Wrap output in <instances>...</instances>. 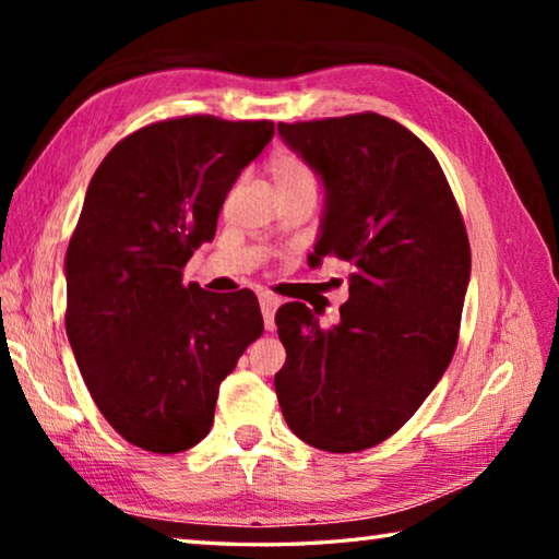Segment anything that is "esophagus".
Returning <instances> with one entry per match:
<instances>
[{"label":"esophagus","instance_id":"34e87169","mask_svg":"<svg viewBox=\"0 0 559 559\" xmlns=\"http://www.w3.org/2000/svg\"><path fill=\"white\" fill-rule=\"evenodd\" d=\"M259 302H261V313H263V323H266V330H273V313L281 306V300L273 296L269 290L259 293Z\"/></svg>","mask_w":559,"mask_h":559}]
</instances>
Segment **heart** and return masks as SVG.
Instances as JSON below:
<instances>
[{"mask_svg": "<svg viewBox=\"0 0 559 559\" xmlns=\"http://www.w3.org/2000/svg\"><path fill=\"white\" fill-rule=\"evenodd\" d=\"M266 167L278 192L298 189V187H316L313 173H310L306 159H302L298 153H293V150H286V147L273 150Z\"/></svg>", "mask_w": 559, "mask_h": 559, "instance_id": "1", "label": "heart"}]
</instances>
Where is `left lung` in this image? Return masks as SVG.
I'll list each match as a JSON object with an SVG mask.
<instances>
[{"label": "left lung", "mask_w": 559, "mask_h": 559, "mask_svg": "<svg viewBox=\"0 0 559 559\" xmlns=\"http://www.w3.org/2000/svg\"><path fill=\"white\" fill-rule=\"evenodd\" d=\"M288 147L325 185L310 266H353L340 323L320 328L306 302L278 308L286 365L283 419L330 453L372 449L400 431L453 357L471 276V246L431 150L377 112L278 122Z\"/></svg>", "instance_id": "obj_1"}]
</instances>
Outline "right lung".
Segmentation results:
<instances>
[{"mask_svg": "<svg viewBox=\"0 0 559 559\" xmlns=\"http://www.w3.org/2000/svg\"><path fill=\"white\" fill-rule=\"evenodd\" d=\"M271 120L185 116L110 150L66 251V335L93 402L132 447L179 453L212 429L219 384L263 333L253 290L182 283Z\"/></svg>", "mask_w": 559, "mask_h": 559, "instance_id": "obj_1", "label": "right lung"}]
</instances>
